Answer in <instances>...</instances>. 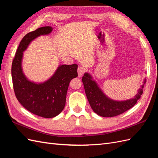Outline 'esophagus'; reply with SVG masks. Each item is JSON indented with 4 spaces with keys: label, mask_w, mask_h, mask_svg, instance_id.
<instances>
[{
    "label": "esophagus",
    "mask_w": 158,
    "mask_h": 158,
    "mask_svg": "<svg viewBox=\"0 0 158 158\" xmlns=\"http://www.w3.org/2000/svg\"><path fill=\"white\" fill-rule=\"evenodd\" d=\"M85 72V69L82 66H79L78 68V77H81L82 76V75L84 74Z\"/></svg>",
    "instance_id": "esophagus-1"
}]
</instances>
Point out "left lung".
<instances>
[{"mask_svg": "<svg viewBox=\"0 0 158 158\" xmlns=\"http://www.w3.org/2000/svg\"><path fill=\"white\" fill-rule=\"evenodd\" d=\"M82 80L91 107L95 113L103 117L117 116L132 108L140 98L146 83L145 79L144 84L141 85V88L138 90L137 94L133 98L125 101H115L110 99L103 93L89 73H84Z\"/></svg>", "mask_w": 158, "mask_h": 158, "instance_id": "obj_1", "label": "left lung"}]
</instances>
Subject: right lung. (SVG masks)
<instances>
[{"label":"right lung","instance_id":"add662e5","mask_svg":"<svg viewBox=\"0 0 158 158\" xmlns=\"http://www.w3.org/2000/svg\"><path fill=\"white\" fill-rule=\"evenodd\" d=\"M52 31V27L45 26L26 34L18 47L12 64L13 87L18 102L27 111L44 118L55 117L62 112L70 80L78 76L76 64L59 65L53 75L41 83L31 82L23 74V52L35 38L48 35Z\"/></svg>","mask_w":158,"mask_h":158}]
</instances>
